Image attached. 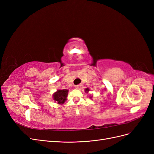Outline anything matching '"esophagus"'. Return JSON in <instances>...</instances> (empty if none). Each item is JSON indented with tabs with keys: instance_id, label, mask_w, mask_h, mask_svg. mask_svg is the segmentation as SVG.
Instances as JSON below:
<instances>
[{
	"instance_id": "esophagus-1",
	"label": "esophagus",
	"mask_w": 154,
	"mask_h": 154,
	"mask_svg": "<svg viewBox=\"0 0 154 154\" xmlns=\"http://www.w3.org/2000/svg\"><path fill=\"white\" fill-rule=\"evenodd\" d=\"M81 86H82L81 85H78L75 86V88H77V89H80V88H81Z\"/></svg>"
}]
</instances>
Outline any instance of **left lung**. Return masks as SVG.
<instances>
[{
	"instance_id": "1",
	"label": "left lung",
	"mask_w": 154,
	"mask_h": 154,
	"mask_svg": "<svg viewBox=\"0 0 154 154\" xmlns=\"http://www.w3.org/2000/svg\"><path fill=\"white\" fill-rule=\"evenodd\" d=\"M88 91H89V88H86V89H85V92H88Z\"/></svg>"
}]
</instances>
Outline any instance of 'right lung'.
Segmentation results:
<instances>
[{
    "label": "right lung",
    "mask_w": 154,
    "mask_h": 154,
    "mask_svg": "<svg viewBox=\"0 0 154 154\" xmlns=\"http://www.w3.org/2000/svg\"><path fill=\"white\" fill-rule=\"evenodd\" d=\"M69 90L63 89L58 90L53 94V100L57 101L58 104H63L67 100V97L68 95Z\"/></svg>",
    "instance_id": "obj_1"
}]
</instances>
